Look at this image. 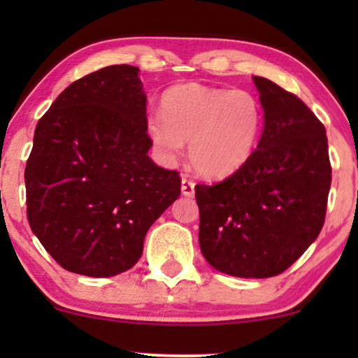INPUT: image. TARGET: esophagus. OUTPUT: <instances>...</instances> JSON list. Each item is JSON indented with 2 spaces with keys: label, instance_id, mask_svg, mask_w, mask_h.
I'll return each mask as SVG.
<instances>
[{
  "label": "esophagus",
  "instance_id": "34e87169",
  "mask_svg": "<svg viewBox=\"0 0 358 358\" xmlns=\"http://www.w3.org/2000/svg\"><path fill=\"white\" fill-rule=\"evenodd\" d=\"M182 193L185 196H193V193H195V183L188 178H182Z\"/></svg>",
  "mask_w": 358,
  "mask_h": 358
}]
</instances>
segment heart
Listing matches in <instances>:
<instances>
[{
  "label": "heart",
  "mask_w": 358,
  "mask_h": 358,
  "mask_svg": "<svg viewBox=\"0 0 358 358\" xmlns=\"http://www.w3.org/2000/svg\"><path fill=\"white\" fill-rule=\"evenodd\" d=\"M264 127V109L249 90L178 84L162 97V114L146 119V134L165 165L188 155L207 178H227L239 171L256 150Z\"/></svg>",
  "instance_id": "obj_1"
}]
</instances>
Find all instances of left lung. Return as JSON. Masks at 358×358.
<instances>
[{"label":"left lung","instance_id":"left-lung-1","mask_svg":"<svg viewBox=\"0 0 358 358\" xmlns=\"http://www.w3.org/2000/svg\"><path fill=\"white\" fill-rule=\"evenodd\" d=\"M264 129L249 162L196 185L199 242L212 268L236 278L286 271L316 241L327 213L331 166L324 126L294 94L252 77Z\"/></svg>","mask_w":358,"mask_h":358}]
</instances>
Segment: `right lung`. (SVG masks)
<instances>
[{
	"label": "right lung",
	"mask_w": 358,
	"mask_h": 358,
	"mask_svg": "<svg viewBox=\"0 0 358 358\" xmlns=\"http://www.w3.org/2000/svg\"><path fill=\"white\" fill-rule=\"evenodd\" d=\"M150 148L133 65L72 82L43 114L24 168L27 215L62 268L109 278L139 261L148 229L182 187L178 171L151 162Z\"/></svg>",
	"instance_id": "obj_1"
}]
</instances>
